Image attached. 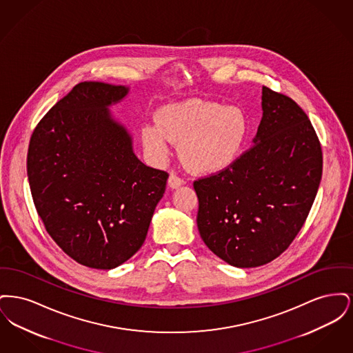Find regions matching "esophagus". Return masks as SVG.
Returning <instances> with one entry per match:
<instances>
[{
    "mask_svg": "<svg viewBox=\"0 0 353 353\" xmlns=\"http://www.w3.org/2000/svg\"><path fill=\"white\" fill-rule=\"evenodd\" d=\"M184 185V180L181 179V177H179L177 174H170L168 179V186L170 189H177V188H180V186H183Z\"/></svg>",
    "mask_w": 353,
    "mask_h": 353,
    "instance_id": "34e87169",
    "label": "esophagus"
}]
</instances>
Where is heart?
I'll use <instances>...</instances> for the list:
<instances>
[{"instance_id": "heart-1", "label": "heart", "mask_w": 353, "mask_h": 353, "mask_svg": "<svg viewBox=\"0 0 353 353\" xmlns=\"http://www.w3.org/2000/svg\"><path fill=\"white\" fill-rule=\"evenodd\" d=\"M249 121L242 108L214 101L190 99L172 103L156 111V124L140 128L144 151L161 163L170 144H180L185 167L197 174H217L230 168L245 148Z\"/></svg>"}]
</instances>
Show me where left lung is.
I'll return each instance as SVG.
<instances>
[{"mask_svg":"<svg viewBox=\"0 0 353 353\" xmlns=\"http://www.w3.org/2000/svg\"><path fill=\"white\" fill-rule=\"evenodd\" d=\"M262 111L252 148L230 168L193 184L202 241L241 269L266 265L290 246L323 170L319 139L295 101L263 85Z\"/></svg>","mask_w":353,"mask_h":353,"instance_id":"obj_1","label":"left lung"}]
</instances>
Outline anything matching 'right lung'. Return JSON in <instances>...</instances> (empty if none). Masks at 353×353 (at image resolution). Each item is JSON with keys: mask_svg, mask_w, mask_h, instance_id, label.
I'll return each instance as SVG.
<instances>
[{"mask_svg": "<svg viewBox=\"0 0 353 353\" xmlns=\"http://www.w3.org/2000/svg\"><path fill=\"white\" fill-rule=\"evenodd\" d=\"M127 85L82 82L38 123L28 152L35 209L78 263L115 269L141 248L168 173L143 164L110 110Z\"/></svg>", "mask_w": 353, "mask_h": 353, "instance_id": "right-lung-1", "label": "right lung"}]
</instances>
